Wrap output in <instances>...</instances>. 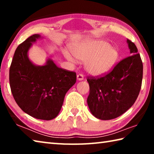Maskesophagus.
<instances>
[{
	"mask_svg": "<svg viewBox=\"0 0 154 154\" xmlns=\"http://www.w3.org/2000/svg\"><path fill=\"white\" fill-rule=\"evenodd\" d=\"M77 79L78 81H82L83 80V76L82 74H78L77 75Z\"/></svg>",
	"mask_w": 154,
	"mask_h": 154,
	"instance_id": "obj_1",
	"label": "esophagus"
}]
</instances>
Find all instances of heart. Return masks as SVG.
<instances>
[{
  "instance_id": "heart-1",
  "label": "heart",
  "mask_w": 154,
  "mask_h": 154,
  "mask_svg": "<svg viewBox=\"0 0 154 154\" xmlns=\"http://www.w3.org/2000/svg\"><path fill=\"white\" fill-rule=\"evenodd\" d=\"M72 55L79 61L85 62V69L93 76H101L113 68L118 58V51L107 42L88 39L76 44L71 49ZM64 56L75 63V60L68 52Z\"/></svg>"
}]
</instances>
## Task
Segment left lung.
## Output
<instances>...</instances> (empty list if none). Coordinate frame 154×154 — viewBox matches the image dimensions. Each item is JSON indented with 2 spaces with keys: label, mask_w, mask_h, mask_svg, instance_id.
<instances>
[{
  "label": "left lung",
  "mask_w": 154,
  "mask_h": 154,
  "mask_svg": "<svg viewBox=\"0 0 154 154\" xmlns=\"http://www.w3.org/2000/svg\"><path fill=\"white\" fill-rule=\"evenodd\" d=\"M131 56L122 60L103 77L88 79L87 98L91 113L102 120L115 119L133 105L143 79V62L136 45L127 39Z\"/></svg>",
  "instance_id": "obj_1"
}]
</instances>
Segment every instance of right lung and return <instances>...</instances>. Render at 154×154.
Returning <instances> with one entry per match:
<instances>
[{
  "label": "right lung",
  "instance_id": "add662e5",
  "mask_svg": "<svg viewBox=\"0 0 154 154\" xmlns=\"http://www.w3.org/2000/svg\"><path fill=\"white\" fill-rule=\"evenodd\" d=\"M41 38L43 37L40 35H33L17 47L10 66L9 83L15 102L23 111L36 119L51 120L58 116L77 76L58 67L51 58L43 65L30 60L28 51Z\"/></svg>",
  "mask_w": 154,
  "mask_h": 154
}]
</instances>
